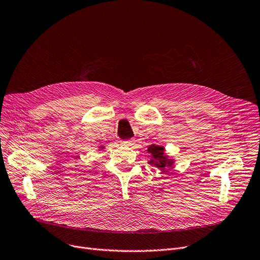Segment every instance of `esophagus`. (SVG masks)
I'll return each mask as SVG.
<instances>
[{"mask_svg":"<svg viewBox=\"0 0 260 260\" xmlns=\"http://www.w3.org/2000/svg\"><path fill=\"white\" fill-rule=\"evenodd\" d=\"M133 143H134V140H126L121 142V144L126 145V146H131V145H133Z\"/></svg>","mask_w":260,"mask_h":260,"instance_id":"1","label":"esophagus"}]
</instances>
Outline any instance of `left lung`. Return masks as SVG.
<instances>
[{
    "mask_svg": "<svg viewBox=\"0 0 260 260\" xmlns=\"http://www.w3.org/2000/svg\"><path fill=\"white\" fill-rule=\"evenodd\" d=\"M164 148L161 146H155V145H151L148 148V152L151 153L152 159L149 161L150 164L161 170H165V168H171L173 161L169 160L164 154Z\"/></svg>",
    "mask_w": 260,
    "mask_h": 260,
    "instance_id": "obj_1",
    "label": "left lung"
}]
</instances>
